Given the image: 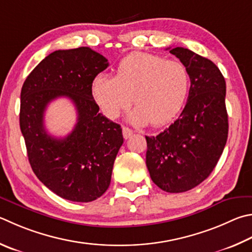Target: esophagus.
I'll return each instance as SVG.
<instances>
[{
	"label": "esophagus",
	"instance_id": "obj_1",
	"mask_svg": "<svg viewBox=\"0 0 252 252\" xmlns=\"http://www.w3.org/2000/svg\"><path fill=\"white\" fill-rule=\"evenodd\" d=\"M122 134H123V138H125L126 140L131 138V135L133 134V131H132L131 129H129V127L126 126H123L122 127Z\"/></svg>",
	"mask_w": 252,
	"mask_h": 252
}]
</instances>
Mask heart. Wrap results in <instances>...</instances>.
<instances>
[{
  "label": "heart",
  "mask_w": 252,
  "mask_h": 252,
  "mask_svg": "<svg viewBox=\"0 0 252 252\" xmlns=\"http://www.w3.org/2000/svg\"><path fill=\"white\" fill-rule=\"evenodd\" d=\"M189 74L181 62L158 55L132 53L119 63L116 76L98 75L91 84V94L101 112L116 119L130 107H136L130 120L136 126L170 123L186 101Z\"/></svg>",
  "instance_id": "b5f03b06"
}]
</instances>
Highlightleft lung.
Masks as SVG:
<instances>
[{"instance_id":"8db88e82","label":"left lung","mask_w":252,"mask_h":252,"mask_svg":"<svg viewBox=\"0 0 252 252\" xmlns=\"http://www.w3.org/2000/svg\"><path fill=\"white\" fill-rule=\"evenodd\" d=\"M167 49L189 70L190 88L180 118L157 136H145L146 166L159 189L183 193L209 176L226 145V81L209 59L187 48Z\"/></svg>"}]
</instances>
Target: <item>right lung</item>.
Here are the masks:
<instances>
[{
	"mask_svg": "<svg viewBox=\"0 0 252 252\" xmlns=\"http://www.w3.org/2000/svg\"><path fill=\"white\" fill-rule=\"evenodd\" d=\"M108 66V59L89 47L59 49L45 57L22 87L20 126L32 170L47 189L71 202H93L104 194L123 143L121 126L99 113L91 94L94 77ZM61 96L75 104L77 123L59 139L44 129L43 113Z\"/></svg>",
	"mask_w": 252,
	"mask_h": 252,
	"instance_id": "obj_1",
	"label": "right lung"
}]
</instances>
